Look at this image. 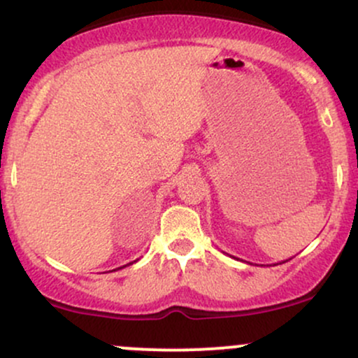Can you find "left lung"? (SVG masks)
I'll use <instances>...</instances> for the list:
<instances>
[{
  "label": "left lung",
  "mask_w": 358,
  "mask_h": 358,
  "mask_svg": "<svg viewBox=\"0 0 358 358\" xmlns=\"http://www.w3.org/2000/svg\"><path fill=\"white\" fill-rule=\"evenodd\" d=\"M282 262H286V261H282Z\"/></svg>",
  "instance_id": "left-lung-1"
}]
</instances>
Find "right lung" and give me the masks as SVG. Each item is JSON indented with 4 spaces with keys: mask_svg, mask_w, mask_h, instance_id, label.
<instances>
[{
    "mask_svg": "<svg viewBox=\"0 0 358 358\" xmlns=\"http://www.w3.org/2000/svg\"><path fill=\"white\" fill-rule=\"evenodd\" d=\"M134 262H136V261H134ZM129 264H133V262H129ZM127 266V264H126ZM126 266H122V268H126ZM117 269H121V268H117Z\"/></svg>",
    "mask_w": 358,
    "mask_h": 358,
    "instance_id": "add662e5",
    "label": "right lung"
}]
</instances>
